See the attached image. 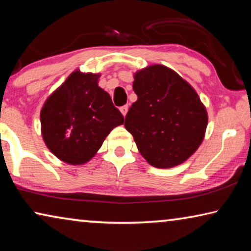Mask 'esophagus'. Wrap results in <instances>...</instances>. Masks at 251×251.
Segmentation results:
<instances>
[{
    "label": "esophagus",
    "instance_id": "1",
    "mask_svg": "<svg viewBox=\"0 0 251 251\" xmlns=\"http://www.w3.org/2000/svg\"><path fill=\"white\" fill-rule=\"evenodd\" d=\"M120 110H121V113L123 114V116H126L127 112H128V105H124V106H122V107L120 108Z\"/></svg>",
    "mask_w": 251,
    "mask_h": 251
}]
</instances>
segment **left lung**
<instances>
[{
	"label": "left lung",
	"instance_id": "obj_1",
	"mask_svg": "<svg viewBox=\"0 0 251 251\" xmlns=\"http://www.w3.org/2000/svg\"><path fill=\"white\" fill-rule=\"evenodd\" d=\"M137 100L125 118L139 152L157 168L180 165L198 150L205 137V105L188 82L167 66L155 64L136 72Z\"/></svg>",
	"mask_w": 251,
	"mask_h": 251
}]
</instances>
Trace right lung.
<instances>
[{
    "label": "right lung",
    "instance_id": "obj_1",
    "mask_svg": "<svg viewBox=\"0 0 251 251\" xmlns=\"http://www.w3.org/2000/svg\"><path fill=\"white\" fill-rule=\"evenodd\" d=\"M100 76L74 71L41 109L43 141L64 163H87L109 131L124 123L108 93L99 86Z\"/></svg>",
    "mask_w": 251,
    "mask_h": 251
}]
</instances>
